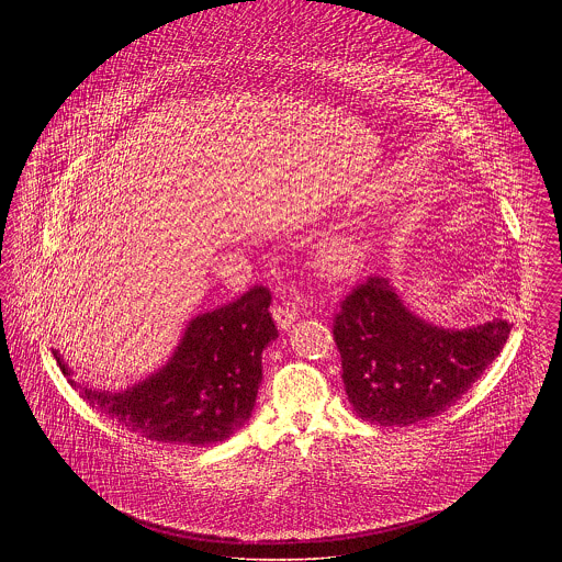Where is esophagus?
<instances>
[{"instance_id": "esophagus-1", "label": "esophagus", "mask_w": 562, "mask_h": 562, "mask_svg": "<svg viewBox=\"0 0 562 562\" xmlns=\"http://www.w3.org/2000/svg\"><path fill=\"white\" fill-rule=\"evenodd\" d=\"M272 318L277 322V326L281 328V330H288L296 318H299V310L292 305V303H279V305H274V310H272Z\"/></svg>"}]
</instances>
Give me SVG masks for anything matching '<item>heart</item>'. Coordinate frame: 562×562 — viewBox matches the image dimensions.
Masks as SVG:
<instances>
[{
    "instance_id": "b5f03b06",
    "label": "heart",
    "mask_w": 562,
    "mask_h": 562,
    "mask_svg": "<svg viewBox=\"0 0 562 562\" xmlns=\"http://www.w3.org/2000/svg\"><path fill=\"white\" fill-rule=\"evenodd\" d=\"M318 270L328 281H350L368 263V250L355 234H335L318 248Z\"/></svg>"
}]
</instances>
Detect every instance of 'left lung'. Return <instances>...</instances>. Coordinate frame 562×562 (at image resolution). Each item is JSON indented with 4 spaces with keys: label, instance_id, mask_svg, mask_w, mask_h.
Returning <instances> with one entry per match:
<instances>
[{
    "label": "left lung",
    "instance_id": "8db88e82",
    "mask_svg": "<svg viewBox=\"0 0 562 562\" xmlns=\"http://www.w3.org/2000/svg\"><path fill=\"white\" fill-rule=\"evenodd\" d=\"M510 322L443 328L411 312L385 277H370L341 303L333 337L357 415L408 426L461 401L495 361Z\"/></svg>",
    "mask_w": 562,
    "mask_h": 562
}]
</instances>
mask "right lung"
<instances>
[{"label": "right lung", "mask_w": 562, "mask_h": 562, "mask_svg": "<svg viewBox=\"0 0 562 562\" xmlns=\"http://www.w3.org/2000/svg\"><path fill=\"white\" fill-rule=\"evenodd\" d=\"M270 292L252 288L238 301L186 324L168 361L123 392L94 390L56 361L92 408L158 443H221L248 422L261 385V352L279 337Z\"/></svg>", "instance_id": "1"}]
</instances>
